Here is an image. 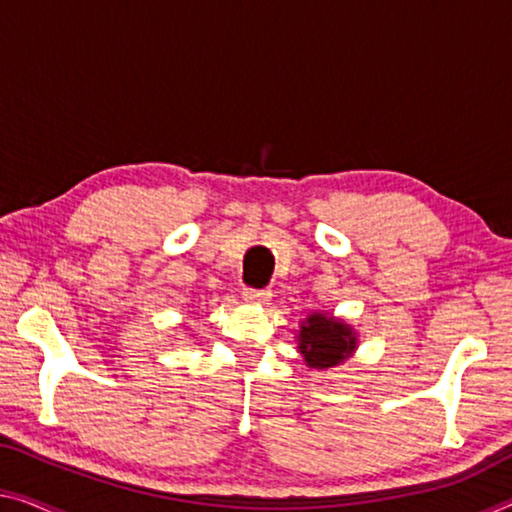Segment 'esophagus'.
Masks as SVG:
<instances>
[{"label":"esophagus","mask_w":512,"mask_h":512,"mask_svg":"<svg viewBox=\"0 0 512 512\" xmlns=\"http://www.w3.org/2000/svg\"><path fill=\"white\" fill-rule=\"evenodd\" d=\"M243 299L248 303H266L271 299L269 289H255V287H246L243 289Z\"/></svg>","instance_id":"esophagus-1"}]
</instances>
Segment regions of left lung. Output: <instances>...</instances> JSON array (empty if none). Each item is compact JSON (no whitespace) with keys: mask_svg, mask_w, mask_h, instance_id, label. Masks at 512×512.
<instances>
[{"mask_svg":"<svg viewBox=\"0 0 512 512\" xmlns=\"http://www.w3.org/2000/svg\"><path fill=\"white\" fill-rule=\"evenodd\" d=\"M356 349V333L342 319L312 312L301 322L299 352L308 368L329 370L345 363Z\"/></svg>","mask_w":512,"mask_h":512,"instance_id":"left-lung-1","label":"left lung"}]
</instances>
